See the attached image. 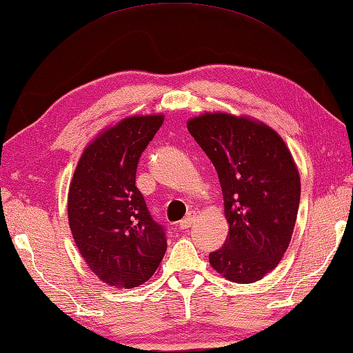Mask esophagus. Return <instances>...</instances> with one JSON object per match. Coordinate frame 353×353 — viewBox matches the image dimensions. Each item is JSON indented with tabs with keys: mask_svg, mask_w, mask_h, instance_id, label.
Here are the masks:
<instances>
[{
	"mask_svg": "<svg viewBox=\"0 0 353 353\" xmlns=\"http://www.w3.org/2000/svg\"><path fill=\"white\" fill-rule=\"evenodd\" d=\"M194 220H195V215L189 214L188 217H184L180 223H178V226H180V230H188V228H190V225L194 223Z\"/></svg>",
	"mask_w": 353,
	"mask_h": 353,
	"instance_id": "1",
	"label": "esophagus"
}]
</instances>
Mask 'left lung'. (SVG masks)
<instances>
[{
    "label": "left lung",
    "instance_id": "left-lung-1",
    "mask_svg": "<svg viewBox=\"0 0 353 353\" xmlns=\"http://www.w3.org/2000/svg\"><path fill=\"white\" fill-rule=\"evenodd\" d=\"M188 130L219 173L230 225L209 263L228 281H261L285 254L298 217L301 178L292 153L254 117L205 113L189 119Z\"/></svg>",
    "mask_w": 353,
    "mask_h": 353
}]
</instances>
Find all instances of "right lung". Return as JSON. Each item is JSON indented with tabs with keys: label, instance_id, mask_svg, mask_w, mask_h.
<instances>
[{
	"label": "right lung",
	"instance_id": "right-lung-1",
	"mask_svg": "<svg viewBox=\"0 0 353 353\" xmlns=\"http://www.w3.org/2000/svg\"><path fill=\"white\" fill-rule=\"evenodd\" d=\"M163 114L128 116L102 130L80 154L68 192V221L90 270L107 285L134 288L158 270L167 240L136 188L141 153Z\"/></svg>",
	"mask_w": 353,
	"mask_h": 353
}]
</instances>
